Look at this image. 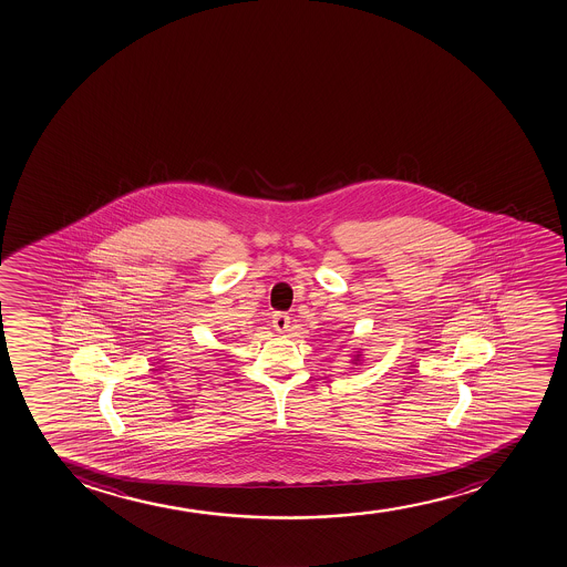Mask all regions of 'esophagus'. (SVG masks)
<instances>
[{"label":"esophagus","instance_id":"1","mask_svg":"<svg viewBox=\"0 0 567 567\" xmlns=\"http://www.w3.org/2000/svg\"><path fill=\"white\" fill-rule=\"evenodd\" d=\"M271 323H274L277 333H287L288 328H290V317L287 312H275Z\"/></svg>","mask_w":567,"mask_h":567}]
</instances>
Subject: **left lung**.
<instances>
[{
	"mask_svg": "<svg viewBox=\"0 0 567 567\" xmlns=\"http://www.w3.org/2000/svg\"><path fill=\"white\" fill-rule=\"evenodd\" d=\"M358 358H360V355H358Z\"/></svg>",
	"mask_w": 567,
	"mask_h": 567,
	"instance_id": "8db88e82",
	"label": "left lung"
}]
</instances>
